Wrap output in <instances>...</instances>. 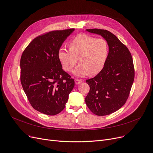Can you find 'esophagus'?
Wrapping results in <instances>:
<instances>
[{
	"instance_id": "1",
	"label": "esophagus",
	"mask_w": 153,
	"mask_h": 153,
	"mask_svg": "<svg viewBox=\"0 0 153 153\" xmlns=\"http://www.w3.org/2000/svg\"><path fill=\"white\" fill-rule=\"evenodd\" d=\"M75 83H76V85H78V84H79L80 83H82V80L81 79L75 78Z\"/></svg>"
}]
</instances>
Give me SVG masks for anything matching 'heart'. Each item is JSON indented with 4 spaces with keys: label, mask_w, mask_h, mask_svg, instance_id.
Instances as JSON below:
<instances>
[{
    "label": "heart",
    "mask_w": 153,
    "mask_h": 153,
    "mask_svg": "<svg viewBox=\"0 0 153 153\" xmlns=\"http://www.w3.org/2000/svg\"><path fill=\"white\" fill-rule=\"evenodd\" d=\"M70 51L60 48L58 58L63 68L70 72L78 62L74 71L76 76L95 75L103 69L109 56V46L103 38H96L85 34L77 35L69 44Z\"/></svg>",
    "instance_id": "heart-1"
}]
</instances>
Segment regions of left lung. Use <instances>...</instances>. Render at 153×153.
Segmentation results:
<instances>
[{
	"label": "left lung",
	"instance_id": "obj_1",
	"mask_svg": "<svg viewBox=\"0 0 153 153\" xmlns=\"http://www.w3.org/2000/svg\"><path fill=\"white\" fill-rule=\"evenodd\" d=\"M86 31L101 35L109 44V52L103 69L86 80L90 89L85 102L95 115H109L120 109L128 98L134 78L132 56L127 47L110 31Z\"/></svg>",
	"mask_w": 153,
	"mask_h": 153
}]
</instances>
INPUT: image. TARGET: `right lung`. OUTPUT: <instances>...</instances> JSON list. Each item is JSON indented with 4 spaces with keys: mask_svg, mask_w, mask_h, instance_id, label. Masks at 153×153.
Segmentation results:
<instances>
[{
    "mask_svg": "<svg viewBox=\"0 0 153 153\" xmlns=\"http://www.w3.org/2000/svg\"><path fill=\"white\" fill-rule=\"evenodd\" d=\"M71 28L47 32L35 38L22 53L20 81L33 108L55 115L64 110L75 81L58 58L62 43L74 31Z\"/></svg>",
    "mask_w": 153,
    "mask_h": 153,
    "instance_id": "1",
    "label": "right lung"
}]
</instances>
